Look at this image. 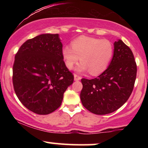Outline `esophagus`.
Listing matches in <instances>:
<instances>
[{"label":"esophagus","mask_w":148,"mask_h":148,"mask_svg":"<svg viewBox=\"0 0 148 148\" xmlns=\"http://www.w3.org/2000/svg\"><path fill=\"white\" fill-rule=\"evenodd\" d=\"M74 81H79L81 79V77L77 74H74Z\"/></svg>","instance_id":"esophagus-1"}]
</instances>
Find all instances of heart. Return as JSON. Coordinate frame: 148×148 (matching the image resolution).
I'll return each instance as SVG.
<instances>
[{
    "instance_id": "heart-1",
    "label": "heart",
    "mask_w": 148,
    "mask_h": 148,
    "mask_svg": "<svg viewBox=\"0 0 148 148\" xmlns=\"http://www.w3.org/2000/svg\"><path fill=\"white\" fill-rule=\"evenodd\" d=\"M66 67L73 69L79 60V72H87L93 76L104 72L113 56V47L107 40L81 36L72 42V48L64 47L62 51Z\"/></svg>"
}]
</instances>
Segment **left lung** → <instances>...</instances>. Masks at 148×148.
<instances>
[{"label":"left lung","mask_w":148,"mask_h":148,"mask_svg":"<svg viewBox=\"0 0 148 148\" xmlns=\"http://www.w3.org/2000/svg\"><path fill=\"white\" fill-rule=\"evenodd\" d=\"M137 67L132 50L121 40L114 42L112 60L106 70L92 79H82L81 102L97 115L113 113L128 100L133 91Z\"/></svg>","instance_id":"left-lung-1"}]
</instances>
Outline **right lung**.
<instances>
[{"label": "right lung", "mask_w": 148, "mask_h": 148, "mask_svg": "<svg viewBox=\"0 0 148 148\" xmlns=\"http://www.w3.org/2000/svg\"><path fill=\"white\" fill-rule=\"evenodd\" d=\"M58 34H42L25 42L16 53L12 82L25 107L39 115L58 108L74 76L66 67Z\"/></svg>", "instance_id": "add662e5"}]
</instances>
